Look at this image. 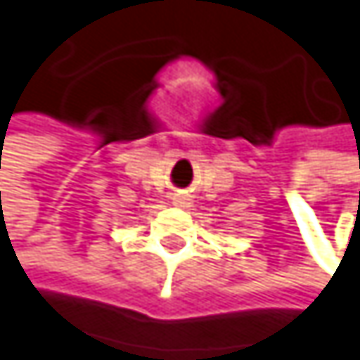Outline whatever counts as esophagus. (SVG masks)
<instances>
[{
  "instance_id": "1",
  "label": "esophagus",
  "mask_w": 360,
  "mask_h": 360,
  "mask_svg": "<svg viewBox=\"0 0 360 360\" xmlns=\"http://www.w3.org/2000/svg\"><path fill=\"white\" fill-rule=\"evenodd\" d=\"M188 202H190L188 196H181V194H176V196H174V205H181V207H184V205H188Z\"/></svg>"
}]
</instances>
